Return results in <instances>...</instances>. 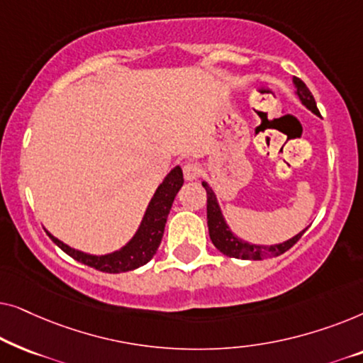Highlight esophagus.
<instances>
[{"label":"esophagus","mask_w":363,"mask_h":363,"mask_svg":"<svg viewBox=\"0 0 363 363\" xmlns=\"http://www.w3.org/2000/svg\"><path fill=\"white\" fill-rule=\"evenodd\" d=\"M200 175H201V168L198 163H195V162L185 163V167H183V177H185V180L193 182V180H196Z\"/></svg>","instance_id":"obj_1"}]
</instances>
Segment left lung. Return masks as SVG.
Returning <instances> with one entry per match:
<instances>
[{
    "mask_svg": "<svg viewBox=\"0 0 363 363\" xmlns=\"http://www.w3.org/2000/svg\"><path fill=\"white\" fill-rule=\"evenodd\" d=\"M296 86V94L297 97L301 99V102L304 106L315 113V116H320L319 108H317V104L314 101V96H312L309 89L304 82L301 81L299 77L292 79ZM203 186L206 190V218H208V231H210V238L213 245L216 246V250H220L223 255L230 257H238V259H266V257L279 256L287 250H291L292 246L296 245L297 241L301 240V236L304 235L306 230H302L299 235H296L291 240H287L281 245H271V246H261V245H250V242L240 240L233 235L230 226L226 225L225 218L221 215L220 205H218L216 195L208 185L206 182H203Z\"/></svg>",
    "mask_w": 363,
    "mask_h": 363,
    "instance_id": "left-lung-1",
    "label": "left lung"
}]
</instances>
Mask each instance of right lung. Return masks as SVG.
Wrapping results in <instances>:
<instances>
[{
    "instance_id": "right-lung-1",
    "label": "right lung",
    "mask_w": 363,
    "mask_h": 363,
    "mask_svg": "<svg viewBox=\"0 0 363 363\" xmlns=\"http://www.w3.org/2000/svg\"><path fill=\"white\" fill-rule=\"evenodd\" d=\"M182 185L183 172L180 167H175L165 177V180L160 183V186L157 188L155 195L152 196L135 236H133L125 246L121 247L118 251L111 252V255H87V252L77 251L71 246L64 245L62 241L54 238L51 233H46L48 236L66 252V255L74 257V259L79 262H82V264L94 267V269L111 272V274L137 269V267L147 264L157 252L158 246H160L163 231H165L168 213L172 210L173 200H175L177 193L182 188Z\"/></svg>"
}]
</instances>
